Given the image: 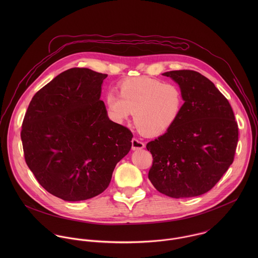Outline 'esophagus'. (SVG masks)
Masks as SVG:
<instances>
[{"label":"esophagus","mask_w":258,"mask_h":258,"mask_svg":"<svg viewBox=\"0 0 258 258\" xmlns=\"http://www.w3.org/2000/svg\"><path fill=\"white\" fill-rule=\"evenodd\" d=\"M144 147H145L144 142H142L141 140H139L137 138L132 139V149L133 150H141Z\"/></svg>","instance_id":"obj_1"}]
</instances>
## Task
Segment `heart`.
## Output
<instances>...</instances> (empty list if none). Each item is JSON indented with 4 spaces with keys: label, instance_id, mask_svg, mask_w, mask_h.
<instances>
[{
    "label": "heart",
    "instance_id": "heart-1",
    "mask_svg": "<svg viewBox=\"0 0 258 258\" xmlns=\"http://www.w3.org/2000/svg\"><path fill=\"white\" fill-rule=\"evenodd\" d=\"M119 93L109 91L106 95L112 116L123 122L134 112L135 125L149 136L171 129L184 106V93L178 84L146 76L123 80Z\"/></svg>",
    "mask_w": 258,
    "mask_h": 258
}]
</instances>
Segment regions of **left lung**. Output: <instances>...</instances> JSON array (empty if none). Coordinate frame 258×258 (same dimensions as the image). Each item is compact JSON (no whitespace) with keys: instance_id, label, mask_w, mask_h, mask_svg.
<instances>
[{"instance_id":"left-lung-1","label":"left lung","mask_w":258,"mask_h":258,"mask_svg":"<svg viewBox=\"0 0 258 258\" xmlns=\"http://www.w3.org/2000/svg\"><path fill=\"white\" fill-rule=\"evenodd\" d=\"M184 93L175 125L147 144L153 157L148 178L160 192L175 199L212 189L234 160L238 126L228 100L206 76L195 71L163 74Z\"/></svg>"}]
</instances>
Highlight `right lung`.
<instances>
[{"label":"right lung","instance_id":"right-lung-1","mask_svg":"<svg viewBox=\"0 0 258 258\" xmlns=\"http://www.w3.org/2000/svg\"><path fill=\"white\" fill-rule=\"evenodd\" d=\"M106 77L68 70L37 91L26 112L21 131L26 163L44 189L64 201L104 191L132 146V132L111 121L100 100Z\"/></svg>","mask_w":258,"mask_h":258}]
</instances>
